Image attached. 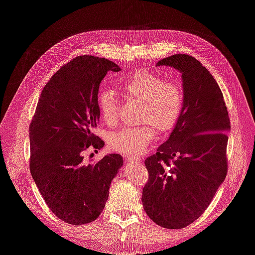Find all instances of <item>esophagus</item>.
<instances>
[{
	"label": "esophagus",
	"instance_id": "1",
	"mask_svg": "<svg viewBox=\"0 0 255 255\" xmlns=\"http://www.w3.org/2000/svg\"><path fill=\"white\" fill-rule=\"evenodd\" d=\"M129 163H132V164H139L140 163V159L139 158H133V157H128L127 158Z\"/></svg>",
	"mask_w": 255,
	"mask_h": 255
}]
</instances>
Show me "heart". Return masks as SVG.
<instances>
[{"label":"heart","instance_id":"b5f03b06","mask_svg":"<svg viewBox=\"0 0 255 255\" xmlns=\"http://www.w3.org/2000/svg\"><path fill=\"white\" fill-rule=\"evenodd\" d=\"M120 90L128 100L140 102L138 121L144 125L123 128L109 137L111 149L132 157L139 156L155 138V128L167 133L179 122L184 107V91L181 85L165 81L163 76L142 71L132 78L123 79ZM98 107L106 123H115L118 104L112 90H102L98 97Z\"/></svg>","mask_w":255,"mask_h":255}]
</instances>
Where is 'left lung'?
<instances>
[{"label": "left lung", "instance_id": "8db88e82", "mask_svg": "<svg viewBox=\"0 0 255 255\" xmlns=\"http://www.w3.org/2000/svg\"><path fill=\"white\" fill-rule=\"evenodd\" d=\"M157 66L182 73L184 107L168 140L144 160L149 180L141 201L156 225L183 229L204 213L226 179L230 118L217 82L195 57L175 54Z\"/></svg>", "mask_w": 255, "mask_h": 255}]
</instances>
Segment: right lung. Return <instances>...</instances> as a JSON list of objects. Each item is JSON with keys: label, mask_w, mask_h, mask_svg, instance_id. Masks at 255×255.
<instances>
[{"label": "right lung", "mask_w": 255, "mask_h": 255, "mask_svg": "<svg viewBox=\"0 0 255 255\" xmlns=\"http://www.w3.org/2000/svg\"><path fill=\"white\" fill-rule=\"evenodd\" d=\"M109 71L120 67L91 55L69 61L42 89L29 125L30 174L51 212L72 226L99 217L123 165L119 154L92 164L83 160L88 148L104 145L94 128L100 119V83Z\"/></svg>", "instance_id": "right-lung-1"}]
</instances>
